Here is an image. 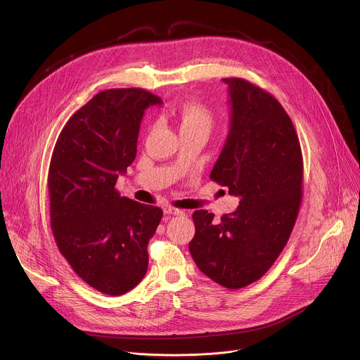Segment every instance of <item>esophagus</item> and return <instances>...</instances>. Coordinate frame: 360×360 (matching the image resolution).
<instances>
[{
	"label": "esophagus",
	"mask_w": 360,
	"mask_h": 360,
	"mask_svg": "<svg viewBox=\"0 0 360 360\" xmlns=\"http://www.w3.org/2000/svg\"><path fill=\"white\" fill-rule=\"evenodd\" d=\"M164 214L175 217V215H184V211L178 210V208H174V207H167V208H164Z\"/></svg>",
	"instance_id": "obj_1"
}]
</instances>
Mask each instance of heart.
Listing matches in <instances>:
<instances>
[{
    "mask_svg": "<svg viewBox=\"0 0 360 360\" xmlns=\"http://www.w3.org/2000/svg\"><path fill=\"white\" fill-rule=\"evenodd\" d=\"M176 118L181 127V131L186 129H211L214 124V114L212 111L205 107L199 102H184V104L176 111Z\"/></svg>",
    "mask_w": 360,
    "mask_h": 360,
    "instance_id": "b5f03b06",
    "label": "heart"
}]
</instances>
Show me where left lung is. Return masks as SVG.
<instances>
[{
	"label": "left lung",
	"mask_w": 360,
	"mask_h": 360,
	"mask_svg": "<svg viewBox=\"0 0 360 360\" xmlns=\"http://www.w3.org/2000/svg\"><path fill=\"white\" fill-rule=\"evenodd\" d=\"M229 88L231 129L211 172L239 207L219 221L195 211L189 252L208 278L228 289L261 279L275 264L295 226L303 182V158L293 122L279 101L243 78Z\"/></svg>",
	"instance_id": "obj_1"
}]
</instances>
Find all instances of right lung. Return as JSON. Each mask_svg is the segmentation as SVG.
Wrapping results in <instances>:
<instances>
[{"mask_svg":"<svg viewBox=\"0 0 360 360\" xmlns=\"http://www.w3.org/2000/svg\"><path fill=\"white\" fill-rule=\"evenodd\" d=\"M160 96L142 88L98 92L63 128L48 171L56 243L91 288L120 296L148 269V242L162 210L121 196L120 174L134 162L139 125Z\"/></svg>","mask_w":360,"mask_h":360,"instance_id":"1","label":"right lung"}]
</instances>
